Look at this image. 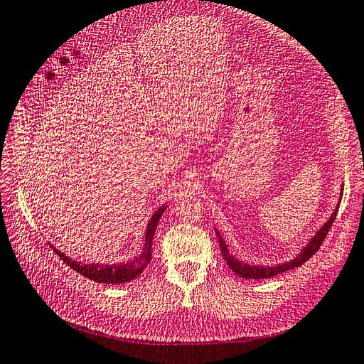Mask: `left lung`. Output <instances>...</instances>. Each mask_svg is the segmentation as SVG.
Listing matches in <instances>:
<instances>
[{"label":"left lung","mask_w":364,"mask_h":364,"mask_svg":"<svg viewBox=\"0 0 364 364\" xmlns=\"http://www.w3.org/2000/svg\"><path fill=\"white\" fill-rule=\"evenodd\" d=\"M336 213H338V208L335 210L333 215L330 216V220L324 224V228H321L316 235H314V238L310 241V245L302 250L301 255L296 257L293 262L279 264V266H266V268H264V266H252V264L241 263V262L237 260L235 257L229 254L228 246H225L224 240L221 238L220 232H218V230H216V237H218V241H220V249H221V254H223L224 262L228 263V266L233 272L238 274L240 277H245V279H268V277L277 276V274H282V272H285V271L297 268V266L304 264L306 260H309L310 257H313L314 254H316L318 250H319V247H321V245L324 243V240L327 237L330 228H332Z\"/></svg>","instance_id":"1"}]
</instances>
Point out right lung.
<instances>
[{
	"instance_id": "1",
	"label": "right lung",
	"mask_w": 364,
	"mask_h": 364,
	"mask_svg": "<svg viewBox=\"0 0 364 364\" xmlns=\"http://www.w3.org/2000/svg\"><path fill=\"white\" fill-rule=\"evenodd\" d=\"M164 212H165V207H161L154 213V216L151 218V221L148 224V230H146V238H144L143 252L129 263H123V264H92V263H88V264H82L79 262L71 260V258H68L65 254H62L60 250H58L55 247H53V246L51 247L54 249V252L62 258L63 263L71 266V269L79 272L80 276L88 277L95 282H100V284H112V285L124 284V282L134 280L139 277L140 274L146 269V266L149 264L152 238H154L156 228H157V224L160 221L161 215H164Z\"/></svg>"
}]
</instances>
